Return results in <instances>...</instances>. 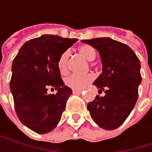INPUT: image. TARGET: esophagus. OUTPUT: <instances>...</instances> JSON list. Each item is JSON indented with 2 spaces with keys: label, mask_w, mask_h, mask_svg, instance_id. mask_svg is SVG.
I'll return each instance as SVG.
<instances>
[{
  "label": "esophagus",
  "mask_w": 152,
  "mask_h": 152,
  "mask_svg": "<svg viewBox=\"0 0 152 152\" xmlns=\"http://www.w3.org/2000/svg\"><path fill=\"white\" fill-rule=\"evenodd\" d=\"M83 92V91H77V90H73V93L74 94H81Z\"/></svg>",
  "instance_id": "1"
}]
</instances>
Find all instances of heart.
<instances>
[{"label": "heart", "instance_id": "b5f03b06", "mask_svg": "<svg viewBox=\"0 0 152 152\" xmlns=\"http://www.w3.org/2000/svg\"><path fill=\"white\" fill-rule=\"evenodd\" d=\"M79 54L87 60L88 61H92L96 58V51L90 45H82L78 48ZM69 52L64 51L58 58L57 66L61 74H66L69 70ZM93 80L91 74L85 75H70L65 79V84L74 90H83Z\"/></svg>", "mask_w": 152, "mask_h": 152}]
</instances>
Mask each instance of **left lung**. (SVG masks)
Returning <instances> with one entry per match:
<instances>
[{
    "label": "left lung",
    "mask_w": 152,
    "mask_h": 152,
    "mask_svg": "<svg viewBox=\"0 0 152 152\" xmlns=\"http://www.w3.org/2000/svg\"><path fill=\"white\" fill-rule=\"evenodd\" d=\"M83 43L96 48L101 58V75L93 83L105 96L97 95L88 103L92 120L102 129L119 128L129 117L138 99V86L142 81L140 61L134 51L110 38L83 39Z\"/></svg>",
    "instance_id": "1"
}]
</instances>
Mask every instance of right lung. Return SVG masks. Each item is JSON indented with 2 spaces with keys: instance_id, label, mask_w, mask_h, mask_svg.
<instances>
[{
  "instance_id": "add662e5",
  "label": "right lung",
  "mask_w": 152,
  "mask_h": 152,
  "mask_svg": "<svg viewBox=\"0 0 152 152\" xmlns=\"http://www.w3.org/2000/svg\"><path fill=\"white\" fill-rule=\"evenodd\" d=\"M43 35L25 42L12 64L10 90L17 117L38 134H46L59 123L72 91L65 86L57 66L59 56L76 42ZM52 87L58 91L48 94Z\"/></svg>"
}]
</instances>
